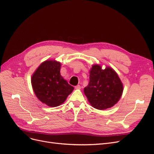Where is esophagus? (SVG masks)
Wrapping results in <instances>:
<instances>
[{"label":"esophagus","instance_id":"34e87169","mask_svg":"<svg viewBox=\"0 0 154 154\" xmlns=\"http://www.w3.org/2000/svg\"><path fill=\"white\" fill-rule=\"evenodd\" d=\"M75 88H76V89H80V88H81V86H80V85H76V86L75 87Z\"/></svg>","mask_w":154,"mask_h":154}]
</instances>
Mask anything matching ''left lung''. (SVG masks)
Returning <instances> with one entry per match:
<instances>
[{
	"label": "left lung",
	"instance_id": "1",
	"mask_svg": "<svg viewBox=\"0 0 154 154\" xmlns=\"http://www.w3.org/2000/svg\"><path fill=\"white\" fill-rule=\"evenodd\" d=\"M123 91V83L114 70L109 67L102 69L93 65L90 71L89 83L84 93L95 109L104 110L118 103Z\"/></svg>",
	"mask_w": 154,
	"mask_h": 154
}]
</instances>
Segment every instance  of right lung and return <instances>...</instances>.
<instances>
[{
    "label": "right lung",
    "mask_w": 154,
    "mask_h": 154,
    "mask_svg": "<svg viewBox=\"0 0 154 154\" xmlns=\"http://www.w3.org/2000/svg\"><path fill=\"white\" fill-rule=\"evenodd\" d=\"M60 67L59 62L46 60L40 65L31 77L32 87L36 97L51 107L62 104L74 89L61 76Z\"/></svg>",
    "instance_id": "obj_1"
}]
</instances>
